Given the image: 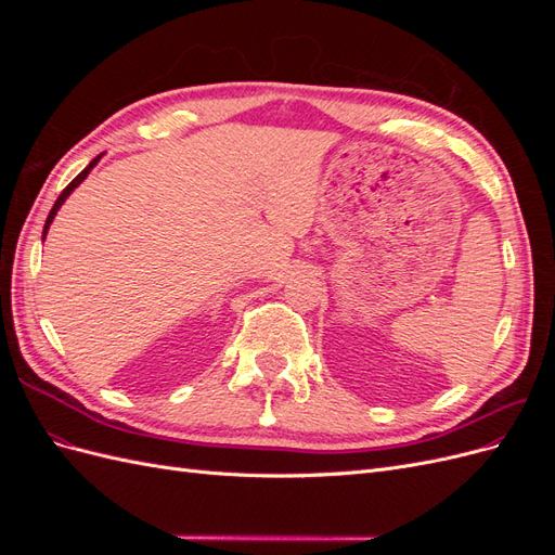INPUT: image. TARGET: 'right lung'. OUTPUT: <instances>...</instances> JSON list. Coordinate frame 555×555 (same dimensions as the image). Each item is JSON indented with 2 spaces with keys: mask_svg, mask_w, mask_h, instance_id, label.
I'll return each mask as SVG.
<instances>
[{
  "mask_svg": "<svg viewBox=\"0 0 555 555\" xmlns=\"http://www.w3.org/2000/svg\"><path fill=\"white\" fill-rule=\"evenodd\" d=\"M99 159H102V155H99V157H94L88 166H86V169H82L69 184H66V188H64V192L57 196V201H55V206L53 208H50V212H48V220H46V227H43V238H46V233H48V229H50V222H53L55 220V215H57V210H60V206L64 204V201H66V196H69L76 188H78V184L82 182V180H86L88 178V173L94 169V164L99 162Z\"/></svg>",
  "mask_w": 555,
  "mask_h": 555,
  "instance_id": "1",
  "label": "right lung"
}]
</instances>
